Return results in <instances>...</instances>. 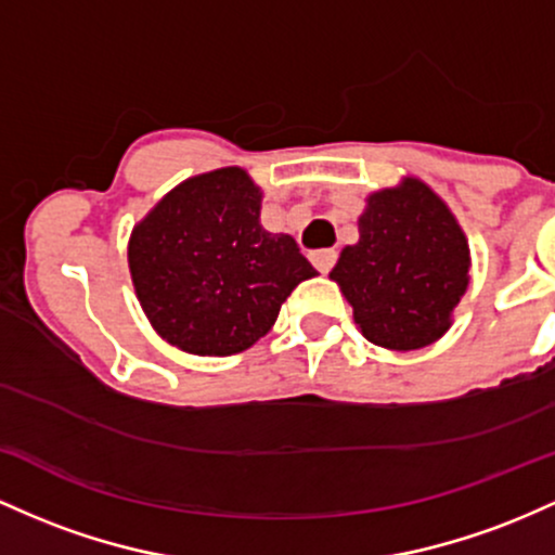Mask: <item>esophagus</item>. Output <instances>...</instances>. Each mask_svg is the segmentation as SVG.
I'll list each match as a JSON object with an SVG mask.
<instances>
[{
	"label": "esophagus",
	"mask_w": 555,
	"mask_h": 555,
	"mask_svg": "<svg viewBox=\"0 0 555 555\" xmlns=\"http://www.w3.org/2000/svg\"><path fill=\"white\" fill-rule=\"evenodd\" d=\"M309 259L320 272H330L333 270L335 259H338V251H335V248H320V251H311Z\"/></svg>",
	"instance_id": "34e87169"
}]
</instances>
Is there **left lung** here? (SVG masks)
<instances>
[{
	"mask_svg": "<svg viewBox=\"0 0 555 555\" xmlns=\"http://www.w3.org/2000/svg\"><path fill=\"white\" fill-rule=\"evenodd\" d=\"M330 278L340 285L366 340L414 351L438 340L469 285V246L456 217L422 180L370 196L359 244Z\"/></svg>",
	"mask_w": 555,
	"mask_h": 555,
	"instance_id": "obj_1",
	"label": "left lung"
}]
</instances>
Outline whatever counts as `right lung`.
<instances>
[{
    "label": "right lung",
    "mask_w": 555,
    "mask_h": 555,
    "mask_svg": "<svg viewBox=\"0 0 555 555\" xmlns=\"http://www.w3.org/2000/svg\"><path fill=\"white\" fill-rule=\"evenodd\" d=\"M261 194L241 167L185 180L133 230L135 294L165 340L198 357L246 351L317 275L291 235L259 225Z\"/></svg>",
    "instance_id": "right-lung-1"
}]
</instances>
